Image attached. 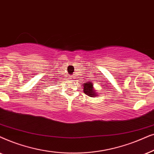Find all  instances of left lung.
I'll use <instances>...</instances> for the list:
<instances>
[{
  "label": "left lung",
  "instance_id": "8db88e82",
  "mask_svg": "<svg viewBox=\"0 0 154 154\" xmlns=\"http://www.w3.org/2000/svg\"><path fill=\"white\" fill-rule=\"evenodd\" d=\"M84 91L85 94H87L89 96H96V94L95 93V90L94 89L93 83L91 82H86L84 84Z\"/></svg>",
  "mask_w": 154,
  "mask_h": 154
}]
</instances>
